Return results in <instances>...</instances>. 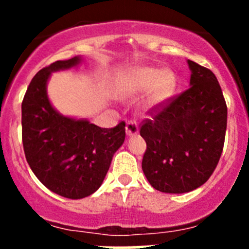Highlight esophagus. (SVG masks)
I'll list each match as a JSON object with an SVG mask.
<instances>
[{"mask_svg": "<svg viewBox=\"0 0 249 249\" xmlns=\"http://www.w3.org/2000/svg\"><path fill=\"white\" fill-rule=\"evenodd\" d=\"M125 132L127 136H135L139 134V125L136 122H127L126 126H125Z\"/></svg>", "mask_w": 249, "mask_h": 249, "instance_id": "1", "label": "esophagus"}]
</instances>
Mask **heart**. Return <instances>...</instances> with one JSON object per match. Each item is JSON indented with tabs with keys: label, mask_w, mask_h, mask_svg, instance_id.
Listing matches in <instances>:
<instances>
[{
	"label": "heart",
	"mask_w": 249,
	"mask_h": 249,
	"mask_svg": "<svg viewBox=\"0 0 249 249\" xmlns=\"http://www.w3.org/2000/svg\"><path fill=\"white\" fill-rule=\"evenodd\" d=\"M177 89V78L171 71L150 66H140L127 70L115 82V96L130 100L145 92L143 107L157 109L164 106Z\"/></svg>",
	"instance_id": "b5f03b06"
}]
</instances>
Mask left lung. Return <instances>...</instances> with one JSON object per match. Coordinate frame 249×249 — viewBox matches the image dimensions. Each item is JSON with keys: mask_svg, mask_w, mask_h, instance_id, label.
Returning <instances> with one entry per match:
<instances>
[{"mask_svg": "<svg viewBox=\"0 0 249 249\" xmlns=\"http://www.w3.org/2000/svg\"><path fill=\"white\" fill-rule=\"evenodd\" d=\"M190 88L147 119L142 170L154 189L183 194L201 187L217 167L224 145L228 108L214 73L188 60Z\"/></svg>", "mask_w": 249, "mask_h": 249, "instance_id": "8db88e82", "label": "left lung"}]
</instances>
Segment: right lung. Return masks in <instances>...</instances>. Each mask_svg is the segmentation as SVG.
Wrapping results in <instances>:
<instances>
[{"label":"right lung","mask_w":249,"mask_h":249,"mask_svg":"<svg viewBox=\"0 0 249 249\" xmlns=\"http://www.w3.org/2000/svg\"><path fill=\"white\" fill-rule=\"evenodd\" d=\"M82 56L60 60L32 78L21 104L25 157L49 190L67 199L94 194L125 140V123L102 129L88 119L66 117L50 102L47 84L53 72L76 67Z\"/></svg>","instance_id":"right-lung-1"}]
</instances>
